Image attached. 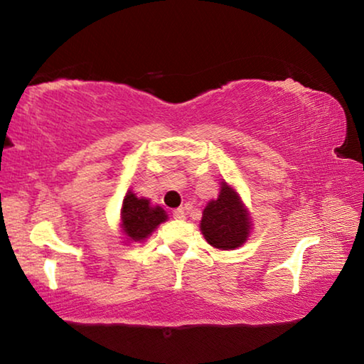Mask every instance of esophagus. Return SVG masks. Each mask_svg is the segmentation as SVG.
<instances>
[{
	"instance_id": "34e87169",
	"label": "esophagus",
	"mask_w": 364,
	"mask_h": 364,
	"mask_svg": "<svg viewBox=\"0 0 364 364\" xmlns=\"http://www.w3.org/2000/svg\"><path fill=\"white\" fill-rule=\"evenodd\" d=\"M173 218H176V220H184V218H186V208H183V207L175 208V210H173Z\"/></svg>"
}]
</instances>
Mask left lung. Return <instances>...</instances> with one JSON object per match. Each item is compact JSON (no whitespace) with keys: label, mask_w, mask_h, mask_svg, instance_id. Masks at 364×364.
Instances as JSON below:
<instances>
[{"label":"left lung","mask_w":364,"mask_h":364,"mask_svg":"<svg viewBox=\"0 0 364 364\" xmlns=\"http://www.w3.org/2000/svg\"><path fill=\"white\" fill-rule=\"evenodd\" d=\"M200 230L207 242L221 250H231L247 241L250 221L239 196L221 184L217 200H210L204 210Z\"/></svg>","instance_id":"obj_1"}]
</instances>
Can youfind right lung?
<instances>
[{"label": "right lung", "instance_id": "right-lung-1", "mask_svg": "<svg viewBox=\"0 0 364 364\" xmlns=\"http://www.w3.org/2000/svg\"><path fill=\"white\" fill-rule=\"evenodd\" d=\"M167 220L165 210L160 207H151L144 197H136L128 193L123 199L122 228L130 241H143L156 228Z\"/></svg>", "mask_w": 364, "mask_h": 364}]
</instances>
